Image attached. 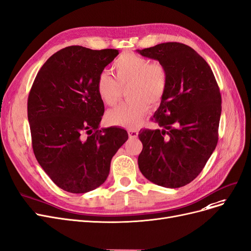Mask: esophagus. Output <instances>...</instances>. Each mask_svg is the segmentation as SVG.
I'll list each match as a JSON object with an SVG mask.
<instances>
[{
	"instance_id": "obj_1",
	"label": "esophagus",
	"mask_w": 251,
	"mask_h": 251,
	"mask_svg": "<svg viewBox=\"0 0 251 251\" xmlns=\"http://www.w3.org/2000/svg\"><path fill=\"white\" fill-rule=\"evenodd\" d=\"M127 134H128L129 138H137L138 137V131L134 128H128Z\"/></svg>"
}]
</instances>
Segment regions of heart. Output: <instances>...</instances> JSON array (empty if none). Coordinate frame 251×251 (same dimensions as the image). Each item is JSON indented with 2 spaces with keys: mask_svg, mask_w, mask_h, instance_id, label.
<instances>
[{
  "mask_svg": "<svg viewBox=\"0 0 251 251\" xmlns=\"http://www.w3.org/2000/svg\"><path fill=\"white\" fill-rule=\"evenodd\" d=\"M115 77L101 72L97 80L100 99L108 106L118 101L122 88L127 86V101L111 109L107 122L113 126L135 127L140 125L149 111V105L157 106L167 87V74L160 63H150L146 58L133 53L124 54L113 63Z\"/></svg>",
  "mask_w": 251,
  "mask_h": 251,
  "instance_id": "b5f03b06",
  "label": "heart"
}]
</instances>
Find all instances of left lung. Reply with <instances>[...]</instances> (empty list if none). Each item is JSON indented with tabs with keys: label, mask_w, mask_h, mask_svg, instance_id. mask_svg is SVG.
<instances>
[{
	"label": "left lung",
	"mask_w": 251,
	"mask_h": 251,
	"mask_svg": "<svg viewBox=\"0 0 251 251\" xmlns=\"http://www.w3.org/2000/svg\"><path fill=\"white\" fill-rule=\"evenodd\" d=\"M158 60L167 74V87L152 122L160 127L141 129V174L151 183L186 186L201 174L218 142L221 94L205 60L184 43L166 42L137 50Z\"/></svg>",
	"instance_id": "1"
}]
</instances>
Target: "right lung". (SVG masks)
I'll use <instances>...</instances> for the list:
<instances>
[{"instance_id": "obj_1", "label": "right lung", "mask_w": 251, "mask_h": 251, "mask_svg": "<svg viewBox=\"0 0 251 251\" xmlns=\"http://www.w3.org/2000/svg\"><path fill=\"white\" fill-rule=\"evenodd\" d=\"M118 50L67 47L42 65L28 98L36 160L64 191L86 193L105 183L113 155L126 140L120 127L100 129L103 102L97 80Z\"/></svg>"}]
</instances>
